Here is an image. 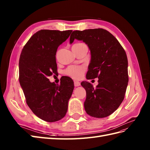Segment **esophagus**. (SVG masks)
I'll return each instance as SVG.
<instances>
[{
	"instance_id": "1",
	"label": "esophagus",
	"mask_w": 150,
	"mask_h": 150,
	"mask_svg": "<svg viewBox=\"0 0 150 150\" xmlns=\"http://www.w3.org/2000/svg\"><path fill=\"white\" fill-rule=\"evenodd\" d=\"M74 86H80V84H81V83H80V82L74 80Z\"/></svg>"
}]
</instances>
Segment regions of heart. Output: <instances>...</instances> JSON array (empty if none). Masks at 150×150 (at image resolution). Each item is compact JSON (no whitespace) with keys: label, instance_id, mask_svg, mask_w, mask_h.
<instances>
[{"label":"heart","instance_id":"obj_1","mask_svg":"<svg viewBox=\"0 0 150 150\" xmlns=\"http://www.w3.org/2000/svg\"><path fill=\"white\" fill-rule=\"evenodd\" d=\"M83 43H76L74 45H83ZM85 67L83 66H78V65H72L69 67L65 71V74L74 79H80L83 76Z\"/></svg>","mask_w":150,"mask_h":150}]
</instances>
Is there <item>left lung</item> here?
I'll return each mask as SVG.
<instances>
[{"label": "left lung", "mask_w": 150, "mask_h": 150, "mask_svg": "<svg viewBox=\"0 0 150 150\" xmlns=\"http://www.w3.org/2000/svg\"><path fill=\"white\" fill-rule=\"evenodd\" d=\"M74 39L85 42L90 50L86 79L98 78L96 88L88 81L81 83L86 92L85 111L92 117H107L118 108L125 97L129 82L126 53L115 36L103 28L74 30L70 43Z\"/></svg>", "instance_id": "obj_1"}]
</instances>
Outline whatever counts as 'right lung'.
<instances>
[{"label":"right lung","instance_id":"add662e5","mask_svg":"<svg viewBox=\"0 0 150 150\" xmlns=\"http://www.w3.org/2000/svg\"><path fill=\"white\" fill-rule=\"evenodd\" d=\"M72 31L39 30L28 40L20 54L19 81L26 103L34 114L47 122L64 117L74 90V82L67 76L60 80L59 85L47 78L57 74L58 47Z\"/></svg>","mask_w":150,"mask_h":150}]
</instances>
